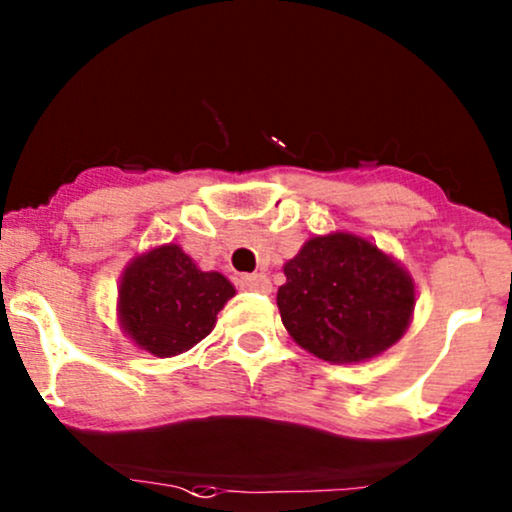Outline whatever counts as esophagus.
Here are the masks:
<instances>
[{"label":"esophagus","mask_w":512,"mask_h":512,"mask_svg":"<svg viewBox=\"0 0 512 512\" xmlns=\"http://www.w3.org/2000/svg\"><path fill=\"white\" fill-rule=\"evenodd\" d=\"M240 287L247 289V292H270L272 284L270 279H267V274L255 272V274H242Z\"/></svg>","instance_id":"obj_1"}]
</instances>
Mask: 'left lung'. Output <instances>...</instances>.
<instances>
[{"label":"left lung","instance_id":"8db88e82","mask_svg":"<svg viewBox=\"0 0 512 512\" xmlns=\"http://www.w3.org/2000/svg\"><path fill=\"white\" fill-rule=\"evenodd\" d=\"M277 306L289 336L328 363H365L410 328L417 289L400 260L346 230L314 235L284 262Z\"/></svg>","mask_w":512,"mask_h":512}]
</instances>
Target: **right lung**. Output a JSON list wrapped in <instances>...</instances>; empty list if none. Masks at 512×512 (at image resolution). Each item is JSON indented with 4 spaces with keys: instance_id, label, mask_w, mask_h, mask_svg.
I'll return each instance as SVG.
<instances>
[{
    "instance_id": "1",
    "label": "right lung",
    "mask_w": 512,
    "mask_h": 512,
    "mask_svg": "<svg viewBox=\"0 0 512 512\" xmlns=\"http://www.w3.org/2000/svg\"><path fill=\"white\" fill-rule=\"evenodd\" d=\"M233 297L228 277L203 272L179 245L166 242L127 262L117 287V321L139 351L174 358L213 331L218 311Z\"/></svg>"
}]
</instances>
